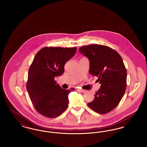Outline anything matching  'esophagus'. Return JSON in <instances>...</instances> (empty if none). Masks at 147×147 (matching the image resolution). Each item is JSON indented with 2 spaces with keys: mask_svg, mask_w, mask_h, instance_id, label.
Here are the masks:
<instances>
[{
  "mask_svg": "<svg viewBox=\"0 0 147 147\" xmlns=\"http://www.w3.org/2000/svg\"><path fill=\"white\" fill-rule=\"evenodd\" d=\"M77 91H78V92H86V90H83V89H77Z\"/></svg>",
  "mask_w": 147,
  "mask_h": 147,
  "instance_id": "1",
  "label": "esophagus"
}]
</instances>
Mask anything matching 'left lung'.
Masks as SVG:
<instances>
[{
    "instance_id": "1",
    "label": "left lung",
    "mask_w": 147,
    "mask_h": 147,
    "mask_svg": "<svg viewBox=\"0 0 147 147\" xmlns=\"http://www.w3.org/2000/svg\"><path fill=\"white\" fill-rule=\"evenodd\" d=\"M79 51L88 58L89 73L98 77L101 84L88 106L100 114L111 111L119 105L127 86V70L121 57L115 50L101 45L84 46Z\"/></svg>"
}]
</instances>
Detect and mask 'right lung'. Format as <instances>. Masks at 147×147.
<instances>
[{
  "instance_id": "obj_1",
  "label": "right lung",
  "mask_w": 147,
  "mask_h": 147,
  "mask_svg": "<svg viewBox=\"0 0 147 147\" xmlns=\"http://www.w3.org/2000/svg\"><path fill=\"white\" fill-rule=\"evenodd\" d=\"M77 47H46L35 55L29 68L26 88L36 110L49 118H56L68 106V95L75 90L62 89L55 80L64 71V65L76 53Z\"/></svg>"
}]
</instances>
